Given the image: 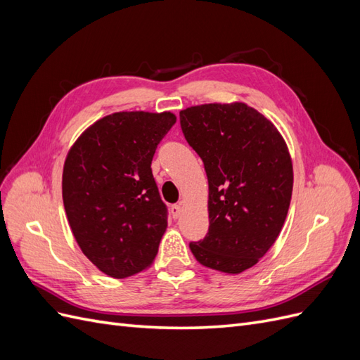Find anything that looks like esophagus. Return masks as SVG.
I'll use <instances>...</instances> for the list:
<instances>
[{
	"mask_svg": "<svg viewBox=\"0 0 360 360\" xmlns=\"http://www.w3.org/2000/svg\"><path fill=\"white\" fill-rule=\"evenodd\" d=\"M181 212H183L181 204H174V205H171V214H172L174 219H177V217L181 214Z\"/></svg>",
	"mask_w": 360,
	"mask_h": 360,
	"instance_id": "34e87169",
	"label": "esophagus"
}]
</instances>
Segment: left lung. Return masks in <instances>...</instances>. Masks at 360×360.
I'll return each mask as SVG.
<instances>
[{"label": "left lung", "instance_id": "1", "mask_svg": "<svg viewBox=\"0 0 360 360\" xmlns=\"http://www.w3.org/2000/svg\"><path fill=\"white\" fill-rule=\"evenodd\" d=\"M180 124L209 180V233L189 248L205 267L242 274L266 255L285 222L292 192L285 139L243 102L186 108Z\"/></svg>", "mask_w": 360, "mask_h": 360}]
</instances>
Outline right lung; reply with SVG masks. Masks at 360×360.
<instances>
[{
  "label": "right lung",
  "instance_id": "add662e5",
  "mask_svg": "<svg viewBox=\"0 0 360 360\" xmlns=\"http://www.w3.org/2000/svg\"><path fill=\"white\" fill-rule=\"evenodd\" d=\"M169 111H123L86 127L64 160L63 202L76 243L111 278L151 266L165 234L167 207L151 174Z\"/></svg>",
  "mask_w": 360,
  "mask_h": 360
}]
</instances>
